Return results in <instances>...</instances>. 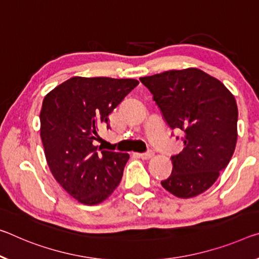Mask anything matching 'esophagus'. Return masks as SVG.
Listing matches in <instances>:
<instances>
[{"mask_svg":"<svg viewBox=\"0 0 259 259\" xmlns=\"http://www.w3.org/2000/svg\"><path fill=\"white\" fill-rule=\"evenodd\" d=\"M153 151H147V152H144V153H139L138 155H139V158H142L143 160H147V159H150V158H152L153 157Z\"/></svg>","mask_w":259,"mask_h":259,"instance_id":"1","label":"esophagus"}]
</instances>
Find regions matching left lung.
I'll use <instances>...</instances> for the list:
<instances>
[{"label": "left lung", "instance_id": "8db88e82", "mask_svg": "<svg viewBox=\"0 0 259 259\" xmlns=\"http://www.w3.org/2000/svg\"><path fill=\"white\" fill-rule=\"evenodd\" d=\"M139 80L152 93L170 129L183 133L184 149L171 155L173 171L161 186L180 198L206 191L235 150L239 116L235 98L220 80L196 68Z\"/></svg>", "mask_w": 259, "mask_h": 259}]
</instances>
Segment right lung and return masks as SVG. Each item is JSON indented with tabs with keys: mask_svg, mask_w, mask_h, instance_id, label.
I'll list each match as a JSON object with an SVG mask.
<instances>
[{
	"mask_svg": "<svg viewBox=\"0 0 259 259\" xmlns=\"http://www.w3.org/2000/svg\"><path fill=\"white\" fill-rule=\"evenodd\" d=\"M137 85L136 79L72 77L45 97L40 136L49 169L81 204L101 203L121 182L129 154L98 149L93 142Z\"/></svg>",
	"mask_w": 259,
	"mask_h": 259,
	"instance_id": "add662e5",
	"label": "right lung"
}]
</instances>
